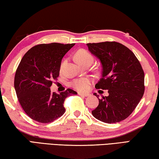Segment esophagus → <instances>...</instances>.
<instances>
[{
    "label": "esophagus",
    "instance_id": "1",
    "mask_svg": "<svg viewBox=\"0 0 159 159\" xmlns=\"http://www.w3.org/2000/svg\"><path fill=\"white\" fill-rule=\"evenodd\" d=\"M78 95H81V96H84V97H87V96H88L90 95L89 93H78Z\"/></svg>",
    "mask_w": 159,
    "mask_h": 159
}]
</instances>
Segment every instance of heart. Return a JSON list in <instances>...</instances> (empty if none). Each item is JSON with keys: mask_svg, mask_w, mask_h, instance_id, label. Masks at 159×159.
Returning <instances> with one entry per match:
<instances>
[{"mask_svg": "<svg viewBox=\"0 0 159 159\" xmlns=\"http://www.w3.org/2000/svg\"><path fill=\"white\" fill-rule=\"evenodd\" d=\"M74 57L77 62H79L81 65L91 64L94 61V57L92 55V54L84 49H80L76 51ZM66 62V60H64L62 61L60 66L61 69H62V67ZM92 82L93 80L90 78H79V79H74L72 80L71 82V87H73L77 90L80 91V92H85V91H87L89 89Z\"/></svg>", "mask_w": 159, "mask_h": 159, "instance_id": "1", "label": "heart"}]
</instances>
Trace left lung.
<instances>
[{
  "label": "left lung",
  "mask_w": 159,
  "mask_h": 159,
  "mask_svg": "<svg viewBox=\"0 0 159 159\" xmlns=\"http://www.w3.org/2000/svg\"><path fill=\"white\" fill-rule=\"evenodd\" d=\"M87 45L102 66L96 89L108 90L109 93V96L101 99L94 93L99 99V105L92 114L104 123L121 121L133 113L144 95L143 69L134 54L120 43L106 41Z\"/></svg>",
  "instance_id": "1"
}]
</instances>
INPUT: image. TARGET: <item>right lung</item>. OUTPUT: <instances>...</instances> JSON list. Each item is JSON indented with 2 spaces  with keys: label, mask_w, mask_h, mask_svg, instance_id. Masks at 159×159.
Instances as JSON below:
<instances>
[{
  "label": "right lung",
  "mask_w": 159,
  "mask_h": 159,
  "mask_svg": "<svg viewBox=\"0 0 159 159\" xmlns=\"http://www.w3.org/2000/svg\"><path fill=\"white\" fill-rule=\"evenodd\" d=\"M75 43H52L35 45L23 56L15 72L14 85L18 101L31 119L48 123L65 112L64 102L76 91L68 88L52 93L53 80L60 74L61 59Z\"/></svg>",
  "instance_id": "add662e5"
}]
</instances>
